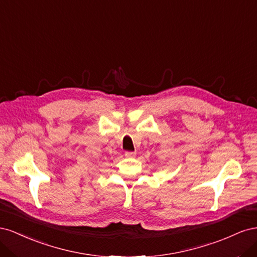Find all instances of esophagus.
I'll return each mask as SVG.
<instances>
[{
    "instance_id": "34e87169",
    "label": "esophagus",
    "mask_w": 257,
    "mask_h": 257,
    "mask_svg": "<svg viewBox=\"0 0 257 257\" xmlns=\"http://www.w3.org/2000/svg\"><path fill=\"white\" fill-rule=\"evenodd\" d=\"M124 155H125V158L126 159H134L135 157H136V153L135 152H130V151H127V152H125V154H124Z\"/></svg>"
}]
</instances>
